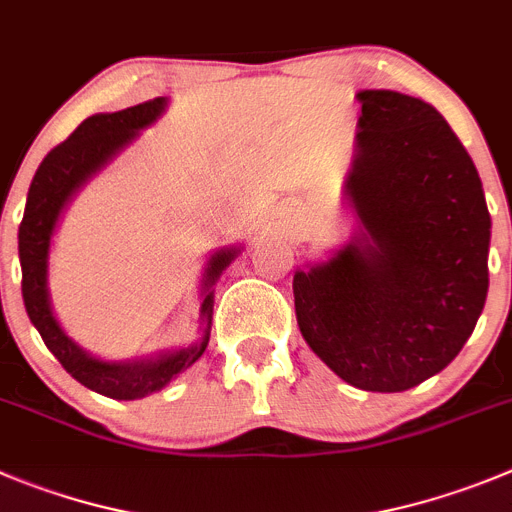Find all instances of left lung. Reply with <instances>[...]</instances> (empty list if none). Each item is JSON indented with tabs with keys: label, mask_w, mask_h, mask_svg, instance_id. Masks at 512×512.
Returning <instances> with one entry per match:
<instances>
[{
	"label": "left lung",
	"mask_w": 512,
	"mask_h": 512,
	"mask_svg": "<svg viewBox=\"0 0 512 512\" xmlns=\"http://www.w3.org/2000/svg\"><path fill=\"white\" fill-rule=\"evenodd\" d=\"M345 200L353 238L294 271L312 353L360 391L398 393L447 368L487 299L490 213L467 149L431 103L360 91Z\"/></svg>",
	"instance_id": "1"
}]
</instances>
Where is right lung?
<instances>
[{
	"instance_id": "obj_1",
	"label": "right lung",
	"mask_w": 512,
	"mask_h": 512,
	"mask_svg": "<svg viewBox=\"0 0 512 512\" xmlns=\"http://www.w3.org/2000/svg\"><path fill=\"white\" fill-rule=\"evenodd\" d=\"M167 109V98L144 101L114 114H93L78 129L42 159L27 192L25 215L20 223V266L22 299L27 317L37 327L50 353L60 360L75 381L101 396L116 401H134L162 391L172 378L190 368L205 353L213 325V284L225 266L241 253V246H225L215 251L205 266L200 284V337L187 348L162 350L152 358L103 360L83 350L73 337L65 335L50 304L48 266L55 228L70 200L86 187L103 167H109L142 129L152 126Z\"/></svg>"
}]
</instances>
